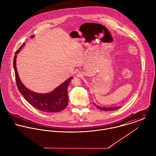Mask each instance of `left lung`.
Returning <instances> with one entry per match:
<instances>
[{
    "instance_id": "1",
    "label": "left lung",
    "mask_w": 156,
    "mask_h": 156,
    "mask_svg": "<svg viewBox=\"0 0 156 156\" xmlns=\"http://www.w3.org/2000/svg\"><path fill=\"white\" fill-rule=\"evenodd\" d=\"M94 105H95V104L94 103ZM96 107H97L98 109L101 110V111H113V110H116V109H118V108H120L119 106H118V107H114V108H106V107H101V106H96Z\"/></svg>"
}]
</instances>
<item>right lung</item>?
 <instances>
[{
  "label": "right lung",
  "mask_w": 156,
  "mask_h": 156,
  "mask_svg": "<svg viewBox=\"0 0 156 156\" xmlns=\"http://www.w3.org/2000/svg\"><path fill=\"white\" fill-rule=\"evenodd\" d=\"M34 37L32 35L31 38ZM25 43H24L16 51L14 58V69L17 88L26 100L32 106L39 111L45 112H59L63 111L67 106L68 98L67 88L69 82L73 77H71L58 86L51 92L40 94L33 92L26 88L21 82L16 67L17 54L20 51Z\"/></svg>",
  "instance_id": "add662e5"
}]
</instances>
